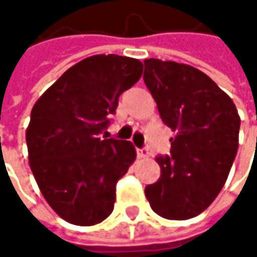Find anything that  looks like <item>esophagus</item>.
Segmentation results:
<instances>
[{
  "instance_id": "1",
  "label": "esophagus",
  "mask_w": 257,
  "mask_h": 257,
  "mask_svg": "<svg viewBox=\"0 0 257 257\" xmlns=\"http://www.w3.org/2000/svg\"><path fill=\"white\" fill-rule=\"evenodd\" d=\"M137 156L140 159H146V158H149V152L146 149H137Z\"/></svg>"
}]
</instances>
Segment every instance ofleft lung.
<instances>
[{"instance_id": "obj_1", "label": "left lung", "mask_w": 257, "mask_h": 257, "mask_svg": "<svg viewBox=\"0 0 257 257\" xmlns=\"http://www.w3.org/2000/svg\"><path fill=\"white\" fill-rule=\"evenodd\" d=\"M144 67L143 78L161 119L176 132L171 155L156 158L161 177L146 186V196L164 219H192L216 199L228 179L241 120L233 101L202 71L153 58Z\"/></svg>"}]
</instances>
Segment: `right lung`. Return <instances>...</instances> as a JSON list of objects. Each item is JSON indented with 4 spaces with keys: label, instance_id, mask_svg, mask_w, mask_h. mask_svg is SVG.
<instances>
[{
    "label": "right lung",
    "instance_id": "add662e5",
    "mask_svg": "<svg viewBox=\"0 0 257 257\" xmlns=\"http://www.w3.org/2000/svg\"><path fill=\"white\" fill-rule=\"evenodd\" d=\"M143 74L138 59L89 56L67 70L34 104L26 129L29 167L58 216L77 226L107 219L116 184L137 158L131 141L102 140L119 96Z\"/></svg>",
    "mask_w": 257,
    "mask_h": 257
}]
</instances>
